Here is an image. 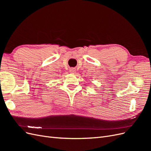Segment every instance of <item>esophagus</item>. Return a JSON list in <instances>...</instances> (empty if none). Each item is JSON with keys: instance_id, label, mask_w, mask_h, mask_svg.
<instances>
[{"instance_id": "obj_1", "label": "esophagus", "mask_w": 151, "mask_h": 151, "mask_svg": "<svg viewBox=\"0 0 151 151\" xmlns=\"http://www.w3.org/2000/svg\"><path fill=\"white\" fill-rule=\"evenodd\" d=\"M69 71L70 73H72V74H74V73H76V70L75 68H70Z\"/></svg>"}]
</instances>
